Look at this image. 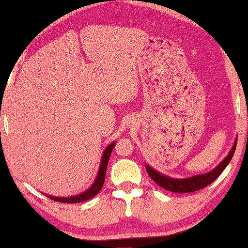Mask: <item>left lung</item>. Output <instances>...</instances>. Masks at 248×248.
<instances>
[{"instance_id": "1", "label": "left lung", "mask_w": 248, "mask_h": 248, "mask_svg": "<svg viewBox=\"0 0 248 248\" xmlns=\"http://www.w3.org/2000/svg\"><path fill=\"white\" fill-rule=\"evenodd\" d=\"M235 148H236V141L233 145L232 150L230 151L228 156H226L223 161H222L219 166H217L215 170L210 171V173L203 174V175H197L194 177L186 178V179H173L170 177H166V176L159 174L158 171H155L153 169H151L150 166H146V170H148V174L150 177L153 179L154 183H156L158 186H161L164 189L176 192V194H187V192H192L197 191L199 189H202V188L207 187L208 185L215 182V180L219 177L222 171L230 163L231 159H232Z\"/></svg>"}]
</instances>
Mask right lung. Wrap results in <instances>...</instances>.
Wrapping results in <instances>:
<instances>
[{"label":"right lung","instance_id":"1","mask_svg":"<svg viewBox=\"0 0 248 248\" xmlns=\"http://www.w3.org/2000/svg\"><path fill=\"white\" fill-rule=\"evenodd\" d=\"M114 146H115V142L114 143H111L110 145H108L106 150L104 151L102 163H100L99 170H98V175H97V177H96L94 184L91 186L90 189L84 191L83 194H79L78 196H72V197H53V196H47V197H49L50 199H52L54 201H58V202H63V203H78V202H83V201L89 200L91 198H93V197H95L100 191V189H102V187L104 185L108 161H109V157H110L111 151H112V149H114Z\"/></svg>","mask_w":248,"mask_h":248}]
</instances>
